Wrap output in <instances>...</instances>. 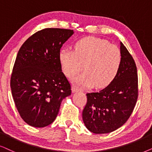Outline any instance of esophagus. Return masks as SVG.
Here are the masks:
<instances>
[{
  "label": "esophagus",
  "mask_w": 152,
  "mask_h": 152,
  "mask_svg": "<svg viewBox=\"0 0 152 152\" xmlns=\"http://www.w3.org/2000/svg\"><path fill=\"white\" fill-rule=\"evenodd\" d=\"M72 92L73 93L78 92H80V91H81L79 88H78V87H76V86H73L72 88Z\"/></svg>",
  "instance_id": "1"
}]
</instances>
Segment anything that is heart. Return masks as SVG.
Listing matches in <instances>:
<instances>
[{
  "label": "heart",
  "mask_w": 152,
  "mask_h": 152,
  "mask_svg": "<svg viewBox=\"0 0 152 152\" xmlns=\"http://www.w3.org/2000/svg\"><path fill=\"white\" fill-rule=\"evenodd\" d=\"M75 50L62 48L59 59L64 74L72 77L83 69L86 72L73 79L75 83L97 88L108 86L120 69V50L106 39L87 37L75 44Z\"/></svg>",
  "instance_id": "obj_1"
}]
</instances>
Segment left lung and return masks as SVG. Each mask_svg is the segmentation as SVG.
Segmentation results:
<instances>
[{"instance_id": "obj_1", "label": "left lung", "mask_w": 152, "mask_h": 152, "mask_svg": "<svg viewBox=\"0 0 152 152\" xmlns=\"http://www.w3.org/2000/svg\"><path fill=\"white\" fill-rule=\"evenodd\" d=\"M122 62L114 80L98 92L87 94L83 110L86 128L96 134L113 132L131 116L137 99V67L133 58L120 42Z\"/></svg>"}]
</instances>
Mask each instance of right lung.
I'll list each match as a JSON object with an SVG mask.
<instances>
[{"mask_svg":"<svg viewBox=\"0 0 152 152\" xmlns=\"http://www.w3.org/2000/svg\"><path fill=\"white\" fill-rule=\"evenodd\" d=\"M74 33L46 28L28 38L18 52L10 87L20 116L30 126L42 128L53 122L62 101L72 94L59 53Z\"/></svg>","mask_w":152,"mask_h":152,"instance_id":"obj_1","label":"right lung"}]
</instances>
